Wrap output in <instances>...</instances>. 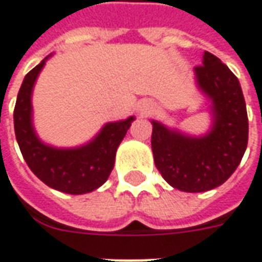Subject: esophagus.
<instances>
[{
	"label": "esophagus",
	"mask_w": 262,
	"mask_h": 262,
	"mask_svg": "<svg viewBox=\"0 0 262 262\" xmlns=\"http://www.w3.org/2000/svg\"><path fill=\"white\" fill-rule=\"evenodd\" d=\"M138 110H140V113L144 114V115H148V114H151L154 111L155 105L152 102H149V101H144V102H141V105H140Z\"/></svg>",
	"instance_id": "1"
}]
</instances>
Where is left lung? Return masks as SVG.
Wrapping results in <instances>:
<instances>
[{
  "label": "left lung",
  "mask_w": 262,
  "mask_h": 262,
  "mask_svg": "<svg viewBox=\"0 0 262 262\" xmlns=\"http://www.w3.org/2000/svg\"><path fill=\"white\" fill-rule=\"evenodd\" d=\"M194 75L210 104L208 133L189 135L151 120V148L155 167L171 187L204 192L224 184L239 165L248 142V117L239 81L221 59L205 51Z\"/></svg>",
  "instance_id": "left-lung-1"
}]
</instances>
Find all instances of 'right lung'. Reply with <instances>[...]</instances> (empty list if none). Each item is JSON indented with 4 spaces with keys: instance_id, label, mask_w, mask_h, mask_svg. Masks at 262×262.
I'll use <instances>...</instances> for the list:
<instances>
[{
    "instance_id": "1",
    "label": "right lung",
    "mask_w": 262,
    "mask_h": 262,
    "mask_svg": "<svg viewBox=\"0 0 262 262\" xmlns=\"http://www.w3.org/2000/svg\"><path fill=\"white\" fill-rule=\"evenodd\" d=\"M45 57L25 75L14 108V129L25 162L48 187L67 194H86L100 188L114 168L117 148L124 140L135 117L107 122L100 133L85 144L58 148L41 141L32 122V91Z\"/></svg>"
}]
</instances>
